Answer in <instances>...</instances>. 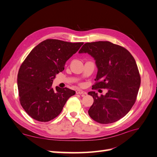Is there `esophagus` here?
<instances>
[{
  "mask_svg": "<svg viewBox=\"0 0 157 157\" xmlns=\"http://www.w3.org/2000/svg\"><path fill=\"white\" fill-rule=\"evenodd\" d=\"M76 93H77V94H82V95L87 94L86 92L82 91V90H77V91H76Z\"/></svg>",
  "mask_w": 157,
  "mask_h": 157,
  "instance_id": "obj_1",
  "label": "esophagus"
}]
</instances>
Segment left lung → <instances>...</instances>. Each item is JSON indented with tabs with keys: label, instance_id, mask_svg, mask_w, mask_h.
Returning <instances> with one entry per match:
<instances>
[{
	"label": "left lung",
	"instance_id": "8db88e82",
	"mask_svg": "<svg viewBox=\"0 0 157 157\" xmlns=\"http://www.w3.org/2000/svg\"><path fill=\"white\" fill-rule=\"evenodd\" d=\"M87 53L98 68L94 89L107 88L105 95L88 94L94 103L88 114L100 124H110L124 117L135 103L141 78L134 57L126 48L109 41L87 42L78 52Z\"/></svg>",
	"mask_w": 157,
	"mask_h": 157
}]
</instances>
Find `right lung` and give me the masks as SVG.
I'll list each match as a JSON object with an SVG mask.
<instances>
[{"mask_svg": "<svg viewBox=\"0 0 157 157\" xmlns=\"http://www.w3.org/2000/svg\"><path fill=\"white\" fill-rule=\"evenodd\" d=\"M83 42L47 39L33 48L21 64L17 75L20 103L33 119L48 122L58 117L74 90L52 87L56 75L64 70L66 61Z\"/></svg>", "mask_w": 157, "mask_h": 157, "instance_id": "1", "label": "right lung"}]
</instances>
